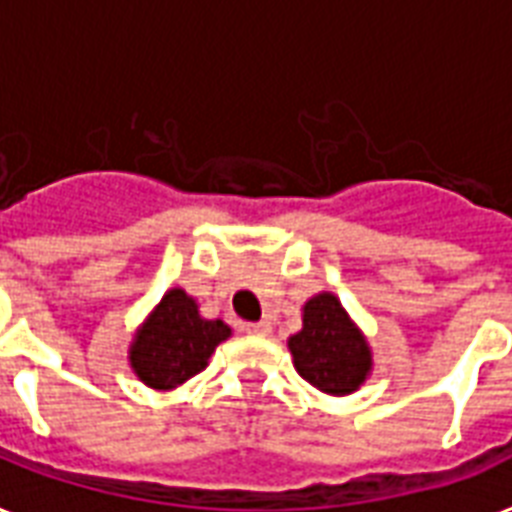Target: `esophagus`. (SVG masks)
<instances>
[{"label": "esophagus", "instance_id": "1", "mask_svg": "<svg viewBox=\"0 0 512 512\" xmlns=\"http://www.w3.org/2000/svg\"><path fill=\"white\" fill-rule=\"evenodd\" d=\"M247 332L257 337H268L271 335V321H255V324H247Z\"/></svg>", "mask_w": 512, "mask_h": 512}]
</instances>
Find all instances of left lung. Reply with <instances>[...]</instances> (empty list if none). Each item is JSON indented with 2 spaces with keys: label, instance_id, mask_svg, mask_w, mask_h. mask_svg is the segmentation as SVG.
Wrapping results in <instances>:
<instances>
[{
  "label": "left lung",
  "instance_id": "left-lung-1",
  "mask_svg": "<svg viewBox=\"0 0 512 512\" xmlns=\"http://www.w3.org/2000/svg\"><path fill=\"white\" fill-rule=\"evenodd\" d=\"M287 348L297 374L327 396H350L372 374L369 340L332 292L303 305V329L289 337Z\"/></svg>",
  "mask_w": 512,
  "mask_h": 512
}]
</instances>
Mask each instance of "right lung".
I'll use <instances>...</instances> for the list:
<instances>
[{
	"mask_svg": "<svg viewBox=\"0 0 512 512\" xmlns=\"http://www.w3.org/2000/svg\"><path fill=\"white\" fill-rule=\"evenodd\" d=\"M231 337L220 319H204L183 287H172L148 313L130 342V366L143 385L175 390L207 369L209 356Z\"/></svg>",
	"mask_w": 512,
	"mask_h": 512,
	"instance_id": "1",
	"label": "right lung"
}]
</instances>
